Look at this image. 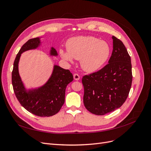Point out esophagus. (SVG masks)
Listing matches in <instances>:
<instances>
[{
    "mask_svg": "<svg viewBox=\"0 0 151 151\" xmlns=\"http://www.w3.org/2000/svg\"><path fill=\"white\" fill-rule=\"evenodd\" d=\"M74 79L76 81H78L80 79V76L78 74H74Z\"/></svg>",
    "mask_w": 151,
    "mask_h": 151,
    "instance_id": "esophagus-1",
    "label": "esophagus"
}]
</instances>
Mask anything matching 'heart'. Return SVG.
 Listing matches in <instances>:
<instances>
[{
  "mask_svg": "<svg viewBox=\"0 0 151 151\" xmlns=\"http://www.w3.org/2000/svg\"><path fill=\"white\" fill-rule=\"evenodd\" d=\"M67 50L68 54L60 51L63 59L72 60V57L81 60L82 68L87 72H94L101 67L107 60L110 53L108 44L93 36H79L68 41Z\"/></svg>",
  "mask_w": 151,
  "mask_h": 151,
  "instance_id": "obj_1",
  "label": "heart"
}]
</instances>
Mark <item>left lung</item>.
<instances>
[{"instance_id":"8db88e82","label":"left lung","mask_w":151,"mask_h":151,"mask_svg":"<svg viewBox=\"0 0 151 151\" xmlns=\"http://www.w3.org/2000/svg\"><path fill=\"white\" fill-rule=\"evenodd\" d=\"M108 63L82 79L84 104L89 111L104 115L120 108L129 96L132 82L131 58L122 41L113 36Z\"/></svg>"}]
</instances>
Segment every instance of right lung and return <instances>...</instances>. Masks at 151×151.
Segmentation results:
<instances>
[{
  "label": "right lung",
  "mask_w": 151,
  "mask_h": 151,
  "mask_svg": "<svg viewBox=\"0 0 151 151\" xmlns=\"http://www.w3.org/2000/svg\"><path fill=\"white\" fill-rule=\"evenodd\" d=\"M40 43L38 38L29 40L17 54L12 72V84L18 101L27 111L38 116H51L57 113L65 101L66 87L73 81L69 70L55 65L52 75L42 88L27 93L18 72V63L22 52L37 48ZM52 55H57L56 50L52 48Z\"/></svg>",
  "instance_id": "right-lung-1"
}]
</instances>
